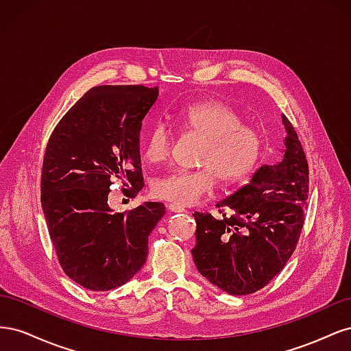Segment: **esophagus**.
<instances>
[{
  "label": "esophagus",
  "mask_w": 351,
  "mask_h": 351,
  "mask_svg": "<svg viewBox=\"0 0 351 351\" xmlns=\"http://www.w3.org/2000/svg\"><path fill=\"white\" fill-rule=\"evenodd\" d=\"M168 210H169V212H184V208L178 206V205H174V204H171V205L168 206Z\"/></svg>",
  "instance_id": "1"
}]
</instances>
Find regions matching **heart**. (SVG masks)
Instances as JSON below:
<instances>
[{"mask_svg": "<svg viewBox=\"0 0 351 351\" xmlns=\"http://www.w3.org/2000/svg\"><path fill=\"white\" fill-rule=\"evenodd\" d=\"M184 130L205 139L199 156L200 169H177L158 177L152 190L159 199L178 206H192L212 193L217 177L232 184L247 177L262 155V133L244 117L219 101L189 104L176 114ZM174 136L168 124L155 123L143 137L142 156L151 164L164 162L171 154Z\"/></svg>", "mask_w": 351, "mask_h": 351, "instance_id": "b5f03b06", "label": "heart"}]
</instances>
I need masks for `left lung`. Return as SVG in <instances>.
<instances>
[{
    "label": "left lung",
    "mask_w": 351,
    "mask_h": 351,
    "mask_svg": "<svg viewBox=\"0 0 351 351\" xmlns=\"http://www.w3.org/2000/svg\"><path fill=\"white\" fill-rule=\"evenodd\" d=\"M280 162L262 165L250 182L217 204L222 218L195 212L193 261L200 275L232 295L263 289L282 271L299 241L309 195V167L291 123Z\"/></svg>",
    "instance_id": "left-lung-1"
}]
</instances>
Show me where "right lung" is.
<instances>
[{"label":"right lung","mask_w":351,"mask_h":351,"mask_svg":"<svg viewBox=\"0 0 351 351\" xmlns=\"http://www.w3.org/2000/svg\"><path fill=\"white\" fill-rule=\"evenodd\" d=\"M158 93V88L142 84L92 88L48 141L42 210L62 271L88 290L107 291L132 280L146 262L147 239L165 214L159 202L123 214L108 205L115 180L130 196L143 186L139 136Z\"/></svg>","instance_id":"right-lung-1"}]
</instances>
